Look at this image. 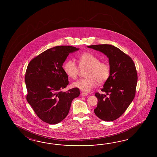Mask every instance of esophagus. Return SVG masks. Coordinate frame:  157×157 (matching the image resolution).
Listing matches in <instances>:
<instances>
[{
  "label": "esophagus",
  "mask_w": 157,
  "mask_h": 157,
  "mask_svg": "<svg viewBox=\"0 0 157 157\" xmlns=\"http://www.w3.org/2000/svg\"><path fill=\"white\" fill-rule=\"evenodd\" d=\"M81 95L83 96V97H86L88 94L86 93H85V92H82L81 93Z\"/></svg>",
  "instance_id": "esophagus-1"
}]
</instances>
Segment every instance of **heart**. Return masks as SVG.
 <instances>
[{
    "label": "heart",
    "mask_w": 157,
    "mask_h": 157,
    "mask_svg": "<svg viewBox=\"0 0 157 157\" xmlns=\"http://www.w3.org/2000/svg\"><path fill=\"white\" fill-rule=\"evenodd\" d=\"M81 68L87 67L85 76L74 82L72 85L85 92H89L98 83H103L110 76V67L105 62L99 61L98 57L90 53L80 54L77 58ZM63 70L68 77L76 79L79 73V67L74 60H67L63 65Z\"/></svg>",
    "instance_id": "heart-1"
}]
</instances>
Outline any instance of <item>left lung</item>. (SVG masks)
Here are the masks:
<instances>
[{
	"instance_id": "left-lung-1",
	"label": "left lung",
	"mask_w": 157,
	"mask_h": 157,
	"mask_svg": "<svg viewBox=\"0 0 157 157\" xmlns=\"http://www.w3.org/2000/svg\"><path fill=\"white\" fill-rule=\"evenodd\" d=\"M87 47L106 55L110 65V76L101 90L106 94H95L98 102L94 113L102 120H116L124 113L135 96L137 82L135 65L129 56L113 45Z\"/></svg>"
}]
</instances>
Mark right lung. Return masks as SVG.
<instances>
[{"mask_svg":"<svg viewBox=\"0 0 157 157\" xmlns=\"http://www.w3.org/2000/svg\"><path fill=\"white\" fill-rule=\"evenodd\" d=\"M78 50L72 46L53 47L33 58L27 66L26 100L37 117L46 123L55 124L64 120L72 101L80 95L76 87L60 91L68 84L63 63L69 54Z\"/></svg>","mask_w":157,"mask_h":157,"instance_id":"obj_1","label":"right lung"}]
</instances>
